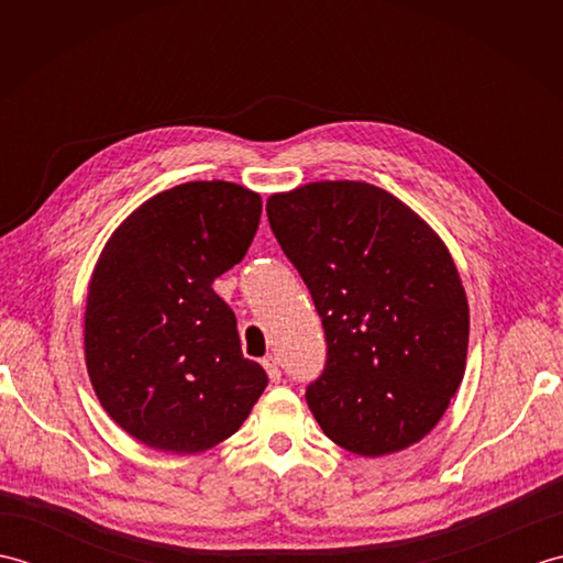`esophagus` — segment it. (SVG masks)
I'll return each instance as SVG.
<instances>
[{
	"instance_id": "obj_1",
	"label": "esophagus",
	"mask_w": 563,
	"mask_h": 563,
	"mask_svg": "<svg viewBox=\"0 0 563 563\" xmlns=\"http://www.w3.org/2000/svg\"><path fill=\"white\" fill-rule=\"evenodd\" d=\"M263 367H266L271 382H280V363H278V357H275V355L263 357Z\"/></svg>"
}]
</instances>
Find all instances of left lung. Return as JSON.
<instances>
[{"label":"left lung","mask_w":563,"mask_h":563,"mask_svg":"<svg viewBox=\"0 0 563 563\" xmlns=\"http://www.w3.org/2000/svg\"><path fill=\"white\" fill-rule=\"evenodd\" d=\"M327 336L307 387L321 430L363 457L426 438L462 385L470 305L442 239L365 181H317L266 202Z\"/></svg>","instance_id":"1"}]
</instances>
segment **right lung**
Wrapping results in <instances>:
<instances>
[{
	"mask_svg": "<svg viewBox=\"0 0 563 563\" xmlns=\"http://www.w3.org/2000/svg\"><path fill=\"white\" fill-rule=\"evenodd\" d=\"M261 196L188 181L128 214L93 268L84 357L113 421L147 448L194 454L234 435L268 385L212 290L244 258Z\"/></svg>",
	"mask_w": 563,
	"mask_h": 563,
	"instance_id": "1",
	"label": "right lung"
}]
</instances>
